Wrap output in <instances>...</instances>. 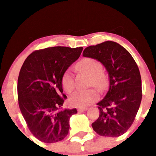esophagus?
Here are the masks:
<instances>
[{"instance_id":"esophagus-1","label":"esophagus","mask_w":156,"mask_h":156,"mask_svg":"<svg viewBox=\"0 0 156 156\" xmlns=\"http://www.w3.org/2000/svg\"><path fill=\"white\" fill-rule=\"evenodd\" d=\"M87 110V108H78V112H84Z\"/></svg>"}]
</instances>
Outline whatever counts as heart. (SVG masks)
<instances>
[{
  "mask_svg": "<svg viewBox=\"0 0 156 156\" xmlns=\"http://www.w3.org/2000/svg\"><path fill=\"white\" fill-rule=\"evenodd\" d=\"M76 68L80 72L90 76L89 85L94 86L99 89L105 88L107 79L105 74L102 72L103 66L99 61L93 58H84L76 65ZM62 85L66 92L71 93L74 89V75L70 69L67 70L62 79ZM99 99L97 91L94 89L88 90L78 91L74 93L69 99V103L74 107L83 108L90 105Z\"/></svg>",
  "mask_w": 156,
  "mask_h": 156,
  "instance_id": "1",
  "label": "heart"
}]
</instances>
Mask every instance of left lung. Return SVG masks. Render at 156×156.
Returning <instances> with one entry per match:
<instances>
[{
  "label": "left lung",
  "mask_w": 156,
  "mask_h": 156,
  "mask_svg": "<svg viewBox=\"0 0 156 156\" xmlns=\"http://www.w3.org/2000/svg\"><path fill=\"white\" fill-rule=\"evenodd\" d=\"M83 56L101 62L109 76L107 93L97 104L99 116L91 124L94 131L106 137L123 135L135 120L142 99L137 64L123 47L112 41L87 47Z\"/></svg>",
  "instance_id": "8db88e82"
}]
</instances>
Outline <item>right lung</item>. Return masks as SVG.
<instances>
[{"label": "right lung", "mask_w": 156, "mask_h": 156, "mask_svg": "<svg viewBox=\"0 0 156 156\" xmlns=\"http://www.w3.org/2000/svg\"><path fill=\"white\" fill-rule=\"evenodd\" d=\"M83 48L52 47L35 50L25 59L18 80V104L33 135L44 143H56L67 136L69 119L76 108L62 109L67 97L62 79Z\"/></svg>", "instance_id": "1"}]
</instances>
